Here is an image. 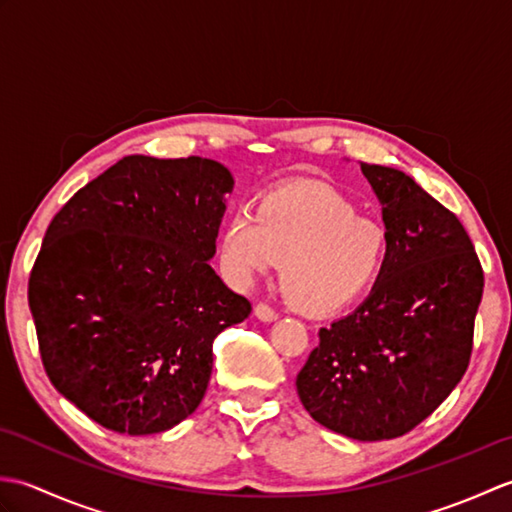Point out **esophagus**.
Masks as SVG:
<instances>
[{"label":"esophagus","mask_w":512,"mask_h":512,"mask_svg":"<svg viewBox=\"0 0 512 512\" xmlns=\"http://www.w3.org/2000/svg\"><path fill=\"white\" fill-rule=\"evenodd\" d=\"M253 312H255V317H257L259 321H264V323H270V321L277 319V312H275L273 308H268L266 303H257Z\"/></svg>","instance_id":"esophagus-1"}]
</instances>
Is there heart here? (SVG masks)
Segmentation results:
<instances>
[{
	"mask_svg": "<svg viewBox=\"0 0 512 512\" xmlns=\"http://www.w3.org/2000/svg\"><path fill=\"white\" fill-rule=\"evenodd\" d=\"M220 259L237 284L281 262L279 286L290 306L328 317L374 288L389 259V233L334 189L288 182L259 195L255 213L228 217Z\"/></svg>",
	"mask_w": 512,
	"mask_h": 512,
	"instance_id": "obj_1",
	"label": "heart"
}]
</instances>
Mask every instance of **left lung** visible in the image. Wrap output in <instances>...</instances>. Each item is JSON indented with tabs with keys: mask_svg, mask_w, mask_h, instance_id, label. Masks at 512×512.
<instances>
[{
	"mask_svg": "<svg viewBox=\"0 0 512 512\" xmlns=\"http://www.w3.org/2000/svg\"><path fill=\"white\" fill-rule=\"evenodd\" d=\"M361 171L383 204L387 266L361 306L319 330L297 394L325 429L376 442L405 436L462 380L484 273L458 217L416 180Z\"/></svg>",
	"mask_w": 512,
	"mask_h": 512,
	"instance_id": "obj_1",
	"label": "left lung"
}]
</instances>
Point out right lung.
I'll use <instances>...</instances> for the list:
<instances>
[{
	"mask_svg": "<svg viewBox=\"0 0 512 512\" xmlns=\"http://www.w3.org/2000/svg\"><path fill=\"white\" fill-rule=\"evenodd\" d=\"M233 184L209 158L125 156L50 222L28 281L41 361L101 427L151 436L189 418L215 336L250 314L209 266Z\"/></svg>",
	"mask_w": 512,
	"mask_h": 512,
	"instance_id": "obj_1",
	"label": "right lung"
}]
</instances>
